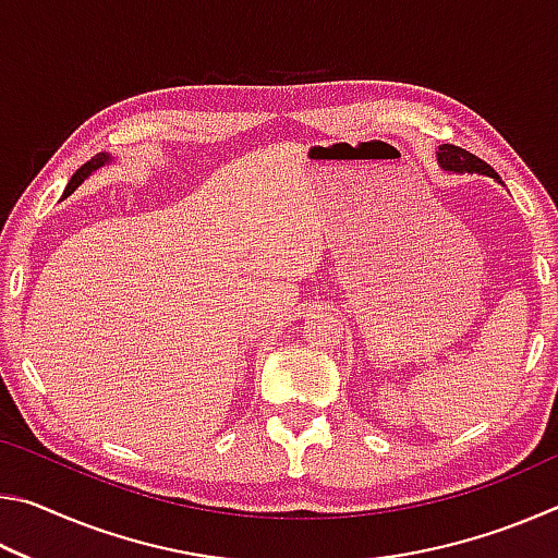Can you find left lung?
<instances>
[{"label":"left lung","instance_id":"left-lung-1","mask_svg":"<svg viewBox=\"0 0 558 558\" xmlns=\"http://www.w3.org/2000/svg\"><path fill=\"white\" fill-rule=\"evenodd\" d=\"M436 157H438L440 169H446V172H450V174H485L489 179H495L497 184L505 186V182L499 179V174L493 167L456 145H440Z\"/></svg>","mask_w":558,"mask_h":558}]
</instances>
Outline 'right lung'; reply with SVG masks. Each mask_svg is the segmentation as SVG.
<instances>
[{
	"instance_id": "right-lung-1",
	"label": "right lung",
	"mask_w": 558,
	"mask_h": 558,
	"mask_svg": "<svg viewBox=\"0 0 558 558\" xmlns=\"http://www.w3.org/2000/svg\"><path fill=\"white\" fill-rule=\"evenodd\" d=\"M112 162H116V157L108 155V153H100V155L93 157L90 162L83 165V167L78 169V172H75V174L71 177V182L65 184V189H63V196H61V199H65V196H71V194L75 192V189H78L83 182H86V179H88L93 172H96V169L106 167V165H112Z\"/></svg>"
}]
</instances>
